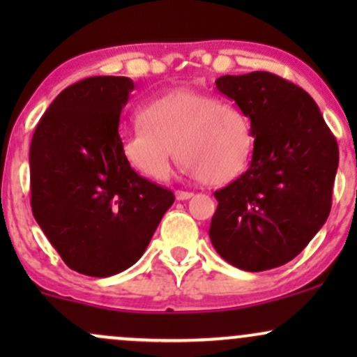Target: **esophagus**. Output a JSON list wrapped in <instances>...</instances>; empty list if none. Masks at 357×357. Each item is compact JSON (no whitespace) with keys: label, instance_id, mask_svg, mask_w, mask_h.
I'll list each match as a JSON object with an SVG mask.
<instances>
[{"label":"esophagus","instance_id":"1","mask_svg":"<svg viewBox=\"0 0 357 357\" xmlns=\"http://www.w3.org/2000/svg\"><path fill=\"white\" fill-rule=\"evenodd\" d=\"M192 198V192L190 191H176V199L178 202H186V199Z\"/></svg>","mask_w":357,"mask_h":357}]
</instances>
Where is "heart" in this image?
Wrapping results in <instances>:
<instances>
[{"instance_id": "1", "label": "heart", "mask_w": 357, "mask_h": 357, "mask_svg": "<svg viewBox=\"0 0 357 357\" xmlns=\"http://www.w3.org/2000/svg\"><path fill=\"white\" fill-rule=\"evenodd\" d=\"M141 119L142 124L122 136V155L155 181L169 176L174 151L184 167L208 186L238 178L252 155V122L243 110L218 97L176 89L151 100Z\"/></svg>"}]
</instances>
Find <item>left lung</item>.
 Here are the masks:
<instances>
[{"mask_svg": "<svg viewBox=\"0 0 357 357\" xmlns=\"http://www.w3.org/2000/svg\"><path fill=\"white\" fill-rule=\"evenodd\" d=\"M215 84L250 119L255 142L248 169L215 192L210 240L236 268L280 267L329 216L337 142L312 97L292 82L252 72Z\"/></svg>", "mask_w": 357, "mask_h": 357, "instance_id": "1", "label": "left lung"}]
</instances>
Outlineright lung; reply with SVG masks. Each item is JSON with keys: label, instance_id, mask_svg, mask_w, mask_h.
<instances>
[{"label": "right lung", "instance_id": "add662e5", "mask_svg": "<svg viewBox=\"0 0 357 357\" xmlns=\"http://www.w3.org/2000/svg\"><path fill=\"white\" fill-rule=\"evenodd\" d=\"M127 77H90L56 96L30 146L31 211L61 260L89 277L124 272L174 203L126 161L119 121Z\"/></svg>", "mask_w": 357, "mask_h": 357}]
</instances>
